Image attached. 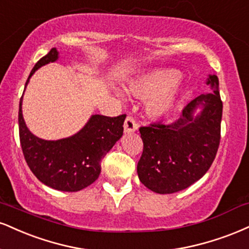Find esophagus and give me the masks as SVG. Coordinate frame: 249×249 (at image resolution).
Returning a JSON list of instances; mask_svg holds the SVG:
<instances>
[{
  "label": "esophagus",
  "mask_w": 249,
  "mask_h": 249,
  "mask_svg": "<svg viewBox=\"0 0 249 249\" xmlns=\"http://www.w3.org/2000/svg\"><path fill=\"white\" fill-rule=\"evenodd\" d=\"M138 130V124L132 117H127L124 122V131L125 133H133Z\"/></svg>",
  "instance_id": "34e87169"
}]
</instances>
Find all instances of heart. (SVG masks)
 Segmentation results:
<instances>
[{
  "instance_id": "obj_1",
  "label": "heart",
  "mask_w": 249,
  "mask_h": 249,
  "mask_svg": "<svg viewBox=\"0 0 249 249\" xmlns=\"http://www.w3.org/2000/svg\"><path fill=\"white\" fill-rule=\"evenodd\" d=\"M178 76V71L173 68L148 71L128 79L125 83V90L139 100L147 98L146 113L151 118H161L168 115L178 103L182 91ZM115 92L119 97L123 96L119 90Z\"/></svg>"
}]
</instances>
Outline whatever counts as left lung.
I'll list each match as a JSON object with an SVG mask.
<instances>
[{
	"label": "left lung",
	"instance_id": "1",
	"mask_svg": "<svg viewBox=\"0 0 249 249\" xmlns=\"http://www.w3.org/2000/svg\"><path fill=\"white\" fill-rule=\"evenodd\" d=\"M211 92L188 104L175 123L140 127L143 151L137 166L142 183L157 194H173L204 176L220 142L223 103L217 75L209 74Z\"/></svg>",
	"mask_w": 249,
	"mask_h": 249
}]
</instances>
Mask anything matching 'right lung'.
<instances>
[{
  "label": "right lung",
  "instance_id": "right-lung-1",
  "mask_svg": "<svg viewBox=\"0 0 249 249\" xmlns=\"http://www.w3.org/2000/svg\"><path fill=\"white\" fill-rule=\"evenodd\" d=\"M59 59L56 47L36 64L25 83L35 71ZM25 91V89H24ZM23 96L19 102V139L26 163L41 183L55 190L80 191L90 185L101 174V161L123 136L126 115L106 117L91 115L85 126L73 136L45 140L35 136L24 121Z\"/></svg>",
  "mask_w": 249,
  "mask_h": 249
}]
</instances>
